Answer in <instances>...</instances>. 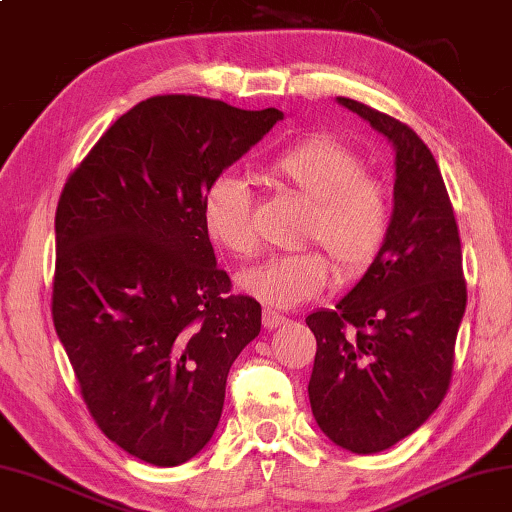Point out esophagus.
Instances as JSON below:
<instances>
[{"mask_svg": "<svg viewBox=\"0 0 512 512\" xmlns=\"http://www.w3.org/2000/svg\"><path fill=\"white\" fill-rule=\"evenodd\" d=\"M288 322V318L280 311H273V309H264V327L266 329H277V327H284Z\"/></svg>", "mask_w": 512, "mask_h": 512, "instance_id": "34e87169", "label": "esophagus"}]
</instances>
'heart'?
Returning a JSON list of instances; mask_svg holds the SVG:
<instances>
[{
    "label": "heart",
    "mask_w": 512,
    "mask_h": 512,
    "mask_svg": "<svg viewBox=\"0 0 512 512\" xmlns=\"http://www.w3.org/2000/svg\"><path fill=\"white\" fill-rule=\"evenodd\" d=\"M264 170L282 190L309 203L304 241H315L328 253L304 248L271 257L239 273L241 291L268 306L291 309L329 284L332 258L342 275H358L376 262L392 228L394 203L387 183L365 172V159L353 147L333 136H311L275 154ZM201 215L217 246L237 257L257 253L250 192L241 176H215L203 194Z\"/></svg>",
    "instance_id": "obj_1"
}]
</instances>
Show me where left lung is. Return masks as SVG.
Wrapping results in <instances>:
<instances>
[{
    "mask_svg": "<svg viewBox=\"0 0 512 512\" xmlns=\"http://www.w3.org/2000/svg\"><path fill=\"white\" fill-rule=\"evenodd\" d=\"M338 102L394 145V217L360 282L336 309L306 318L318 342L309 401L333 443L374 454L410 436L441 405L468 293L457 219L430 147L383 111Z\"/></svg>",
    "mask_w": 512,
    "mask_h": 512,
    "instance_id": "1",
    "label": "left lung"
}]
</instances>
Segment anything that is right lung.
Segmentation results:
<instances>
[{
	"mask_svg": "<svg viewBox=\"0 0 512 512\" xmlns=\"http://www.w3.org/2000/svg\"><path fill=\"white\" fill-rule=\"evenodd\" d=\"M282 118L201 96L147 98L64 183L55 331L100 430L152 466H179L212 439L232 362L262 329L259 302L230 295L201 203Z\"/></svg>",
	"mask_w": 512,
	"mask_h": 512,
	"instance_id": "right-lung-1",
	"label": "right lung"
}]
</instances>
